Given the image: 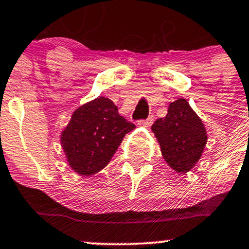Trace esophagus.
Instances as JSON below:
<instances>
[{"instance_id":"obj_1","label":"esophagus","mask_w":249,"mask_h":249,"mask_svg":"<svg viewBox=\"0 0 249 249\" xmlns=\"http://www.w3.org/2000/svg\"><path fill=\"white\" fill-rule=\"evenodd\" d=\"M153 122H154V116L153 115H150L149 116L148 119H145V120H143V121H140L139 124V125H141V127H144V128H149L150 127L151 124H153Z\"/></svg>"}]
</instances>
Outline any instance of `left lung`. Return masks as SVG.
Returning <instances> with one entry per match:
<instances>
[{
  "mask_svg": "<svg viewBox=\"0 0 249 249\" xmlns=\"http://www.w3.org/2000/svg\"><path fill=\"white\" fill-rule=\"evenodd\" d=\"M151 130L172 170L183 175L200 160L207 142L206 129L185 99L171 102L165 118L156 120Z\"/></svg>",
  "mask_w": 249,
  "mask_h": 249,
  "instance_id": "left-lung-1",
  "label": "left lung"
}]
</instances>
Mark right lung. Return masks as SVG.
<instances>
[{
    "instance_id": "1",
    "label": "right lung",
    "mask_w": 249,
    "mask_h": 249,
    "mask_svg": "<svg viewBox=\"0 0 249 249\" xmlns=\"http://www.w3.org/2000/svg\"><path fill=\"white\" fill-rule=\"evenodd\" d=\"M135 129L110 99L99 96L81 105L60 133L69 165L80 176H92L107 166L125 134Z\"/></svg>"
}]
</instances>
